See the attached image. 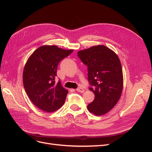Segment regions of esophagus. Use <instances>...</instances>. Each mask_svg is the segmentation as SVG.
I'll return each instance as SVG.
<instances>
[{"label": "esophagus", "instance_id": "1", "mask_svg": "<svg viewBox=\"0 0 152 152\" xmlns=\"http://www.w3.org/2000/svg\"><path fill=\"white\" fill-rule=\"evenodd\" d=\"M76 90L77 92H79V93H83L84 92V89L83 88H81V87H79V88H77Z\"/></svg>", "mask_w": 152, "mask_h": 152}]
</instances>
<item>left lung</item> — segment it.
<instances>
[{
  "mask_svg": "<svg viewBox=\"0 0 152 152\" xmlns=\"http://www.w3.org/2000/svg\"><path fill=\"white\" fill-rule=\"evenodd\" d=\"M77 55L87 66L89 89L94 94V99L87 109L96 115H103L115 106L122 94L120 59L113 50L101 45L80 50Z\"/></svg>",
  "mask_w": 152,
  "mask_h": 152,
  "instance_id": "8db88e82",
  "label": "left lung"
}]
</instances>
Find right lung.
<instances>
[{"mask_svg":"<svg viewBox=\"0 0 152 152\" xmlns=\"http://www.w3.org/2000/svg\"><path fill=\"white\" fill-rule=\"evenodd\" d=\"M73 50L56 45H44L28 58L23 73V82L28 98L37 107L46 112L56 111L65 102L68 91L57 82V67Z\"/></svg>","mask_w":152,"mask_h":152,"instance_id":"right-lung-1","label":"right lung"}]
</instances>
